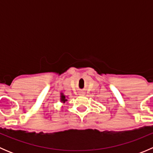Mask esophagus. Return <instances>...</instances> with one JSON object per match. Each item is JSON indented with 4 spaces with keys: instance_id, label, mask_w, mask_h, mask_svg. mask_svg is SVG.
I'll return each mask as SVG.
<instances>
[{
    "instance_id": "esophagus-1",
    "label": "esophagus",
    "mask_w": 153,
    "mask_h": 153,
    "mask_svg": "<svg viewBox=\"0 0 153 153\" xmlns=\"http://www.w3.org/2000/svg\"><path fill=\"white\" fill-rule=\"evenodd\" d=\"M82 95H83V94H82Z\"/></svg>"
}]
</instances>
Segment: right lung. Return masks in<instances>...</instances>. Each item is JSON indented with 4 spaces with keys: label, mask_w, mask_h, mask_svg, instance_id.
Returning a JSON list of instances; mask_svg holds the SVG:
<instances>
[{
    "label": "right lung",
    "mask_w": 153,
    "mask_h": 153,
    "mask_svg": "<svg viewBox=\"0 0 153 153\" xmlns=\"http://www.w3.org/2000/svg\"><path fill=\"white\" fill-rule=\"evenodd\" d=\"M66 101H67V99H66L65 96L63 95H61V101H63V102H65Z\"/></svg>",
    "instance_id": "right-lung-1"
}]
</instances>
